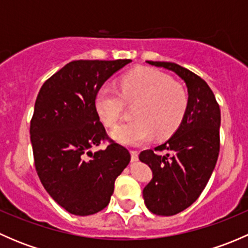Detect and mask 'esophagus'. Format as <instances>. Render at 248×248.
<instances>
[{"label":"esophagus","mask_w":248,"mask_h":248,"mask_svg":"<svg viewBox=\"0 0 248 248\" xmlns=\"http://www.w3.org/2000/svg\"><path fill=\"white\" fill-rule=\"evenodd\" d=\"M131 159H132V162L138 161V152H137V151H131Z\"/></svg>","instance_id":"obj_1"}]
</instances>
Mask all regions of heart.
<instances>
[{
	"label": "heart",
	"instance_id": "heart-1",
	"mask_svg": "<svg viewBox=\"0 0 248 248\" xmlns=\"http://www.w3.org/2000/svg\"><path fill=\"white\" fill-rule=\"evenodd\" d=\"M121 93L112 87L102 86L94 97L97 114L107 126H114L122 116L124 101L136 103L132 121L115 127L110 136L127 146H139L157 134L171 136L181 124L188 104L186 90L155 69H138L120 82Z\"/></svg>",
	"mask_w": 248,
	"mask_h": 248
}]
</instances>
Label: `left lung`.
<instances>
[{
	"mask_svg": "<svg viewBox=\"0 0 248 248\" xmlns=\"http://www.w3.org/2000/svg\"><path fill=\"white\" fill-rule=\"evenodd\" d=\"M174 72L185 81L188 93L186 114L175 133L157 146L164 155L145 150L139 159L152 170L142 189L147 209L159 216H172L191 206L206 186L219 152L221 111L209 85L185 67L172 62L146 61Z\"/></svg>",
	"mask_w": 248,
	"mask_h": 248,
	"instance_id": "1",
	"label": "left lung"
}]
</instances>
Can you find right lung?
Wrapping results in <instances>:
<instances>
[{"label":"right lung","instance_id":"add662e5","mask_svg":"<svg viewBox=\"0 0 248 248\" xmlns=\"http://www.w3.org/2000/svg\"><path fill=\"white\" fill-rule=\"evenodd\" d=\"M131 60H78L46 80L31 120L34 166L42 185L69 214L89 216L109 204L116 177L128 166V150L108 139L94 107L102 85Z\"/></svg>","mask_w":248,"mask_h":248}]
</instances>
